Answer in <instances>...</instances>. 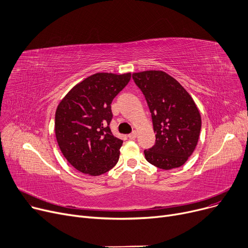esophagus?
<instances>
[{
	"mask_svg": "<svg viewBox=\"0 0 248 248\" xmlns=\"http://www.w3.org/2000/svg\"><path fill=\"white\" fill-rule=\"evenodd\" d=\"M137 135H138V133H137L136 131H134L132 134H129V135H128V139H131V140H135V139L137 138Z\"/></svg>",
	"mask_w": 248,
	"mask_h": 248,
	"instance_id": "1",
	"label": "esophagus"
}]
</instances>
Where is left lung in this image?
I'll return each instance as SVG.
<instances>
[{
    "label": "left lung",
    "mask_w": 248,
    "mask_h": 248,
    "mask_svg": "<svg viewBox=\"0 0 248 248\" xmlns=\"http://www.w3.org/2000/svg\"><path fill=\"white\" fill-rule=\"evenodd\" d=\"M144 93L155 133V144L145 150L147 161L163 170L183 166L198 144L200 111L188 91L162 70L133 73Z\"/></svg>",
    "instance_id": "left-lung-1"
}]
</instances>
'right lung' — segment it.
<instances>
[{
	"label": "right lung",
	"mask_w": 248,
	"mask_h": 248,
	"mask_svg": "<svg viewBox=\"0 0 248 248\" xmlns=\"http://www.w3.org/2000/svg\"><path fill=\"white\" fill-rule=\"evenodd\" d=\"M132 73L99 72L74 85L55 112V136L59 149L77 171L99 176L120 158L123 140L109 128L112 99L131 80Z\"/></svg>",
	"instance_id": "1"
}]
</instances>
